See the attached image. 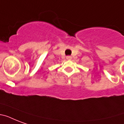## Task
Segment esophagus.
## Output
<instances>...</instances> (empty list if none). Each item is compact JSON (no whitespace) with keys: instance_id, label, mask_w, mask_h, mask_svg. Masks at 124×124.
Listing matches in <instances>:
<instances>
[{"instance_id":"esophagus-1","label":"esophagus","mask_w":124,"mask_h":124,"mask_svg":"<svg viewBox=\"0 0 124 124\" xmlns=\"http://www.w3.org/2000/svg\"><path fill=\"white\" fill-rule=\"evenodd\" d=\"M71 58H72V57L71 56H66V59H67V60H71Z\"/></svg>"}]
</instances>
